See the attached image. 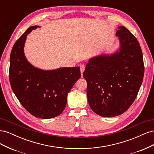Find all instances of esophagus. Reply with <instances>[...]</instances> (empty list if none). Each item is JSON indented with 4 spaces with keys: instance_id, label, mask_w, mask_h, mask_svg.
<instances>
[{
    "instance_id": "obj_1",
    "label": "esophagus",
    "mask_w": 154,
    "mask_h": 154,
    "mask_svg": "<svg viewBox=\"0 0 154 154\" xmlns=\"http://www.w3.org/2000/svg\"><path fill=\"white\" fill-rule=\"evenodd\" d=\"M85 71V66H83V65H82V66H80V72H81V74H83V72H84Z\"/></svg>"
}]
</instances>
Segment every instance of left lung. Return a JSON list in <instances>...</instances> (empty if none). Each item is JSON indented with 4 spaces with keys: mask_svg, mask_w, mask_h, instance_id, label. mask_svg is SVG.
I'll return each mask as SVG.
<instances>
[{
    "mask_svg": "<svg viewBox=\"0 0 154 154\" xmlns=\"http://www.w3.org/2000/svg\"><path fill=\"white\" fill-rule=\"evenodd\" d=\"M116 36L119 48L111 54L90 58L83 74L87 82L88 104L102 117H114L127 111L144 76L143 53L136 37L124 26L118 27Z\"/></svg>",
    "mask_w": 154,
    "mask_h": 154,
    "instance_id": "8db88e82",
    "label": "left lung"
}]
</instances>
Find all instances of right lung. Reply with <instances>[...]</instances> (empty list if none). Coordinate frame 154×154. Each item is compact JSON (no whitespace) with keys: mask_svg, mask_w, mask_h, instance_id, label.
Here are the masks:
<instances>
[{"mask_svg":"<svg viewBox=\"0 0 154 154\" xmlns=\"http://www.w3.org/2000/svg\"><path fill=\"white\" fill-rule=\"evenodd\" d=\"M40 27H29L14 44L10 54V81L22 105L36 118L57 117L66 108L67 94L81 77L80 67L43 70L30 63L24 54L27 36Z\"/></svg>","mask_w":154,"mask_h":154,"instance_id":"1","label":"right lung"}]
</instances>
